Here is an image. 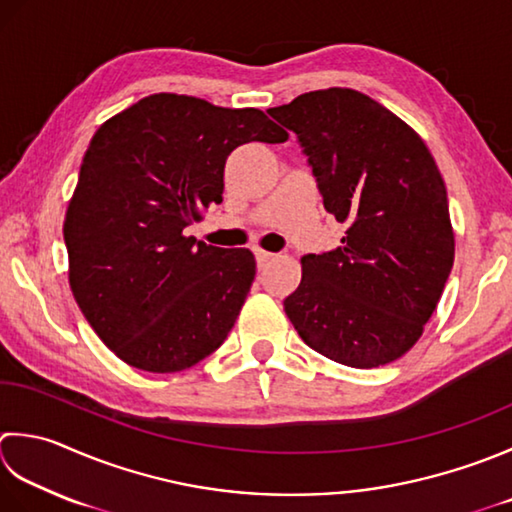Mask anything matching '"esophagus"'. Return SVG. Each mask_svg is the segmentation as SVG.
Segmentation results:
<instances>
[{
	"instance_id": "obj_1",
	"label": "esophagus",
	"mask_w": 512,
	"mask_h": 512,
	"mask_svg": "<svg viewBox=\"0 0 512 512\" xmlns=\"http://www.w3.org/2000/svg\"><path fill=\"white\" fill-rule=\"evenodd\" d=\"M253 253H255V259H257V266L259 268H266L270 259L275 257L273 253H268V250H262V248H253Z\"/></svg>"
}]
</instances>
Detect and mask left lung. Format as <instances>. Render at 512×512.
Segmentation results:
<instances>
[{"label": "left lung", "instance_id": "1", "mask_svg": "<svg viewBox=\"0 0 512 512\" xmlns=\"http://www.w3.org/2000/svg\"><path fill=\"white\" fill-rule=\"evenodd\" d=\"M293 130L342 246L302 259L284 310L350 368L395 362L422 337L455 259L444 179L413 128L364 93L326 88L268 110Z\"/></svg>", "mask_w": 512, "mask_h": 512}]
</instances>
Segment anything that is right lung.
Listing matches in <instances>:
<instances>
[{"mask_svg": "<svg viewBox=\"0 0 512 512\" xmlns=\"http://www.w3.org/2000/svg\"><path fill=\"white\" fill-rule=\"evenodd\" d=\"M286 139L262 110L173 93L139 99L99 126L64 222L68 279L88 324L128 366L177 373L224 344L255 257L184 230L222 204L237 146Z\"/></svg>", "mask_w": 512, "mask_h": 512, "instance_id": "add662e5", "label": "right lung"}]
</instances>
